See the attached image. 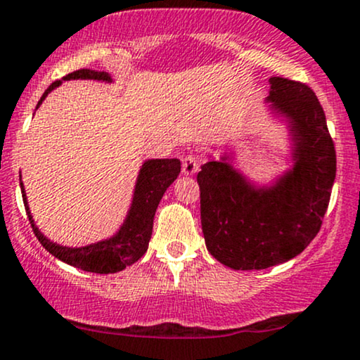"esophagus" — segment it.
<instances>
[{"label": "esophagus", "mask_w": 360, "mask_h": 360, "mask_svg": "<svg viewBox=\"0 0 360 360\" xmlns=\"http://www.w3.org/2000/svg\"><path fill=\"white\" fill-rule=\"evenodd\" d=\"M199 169V161L194 154H188L183 158V174L184 176H193L194 172Z\"/></svg>", "instance_id": "1"}]
</instances>
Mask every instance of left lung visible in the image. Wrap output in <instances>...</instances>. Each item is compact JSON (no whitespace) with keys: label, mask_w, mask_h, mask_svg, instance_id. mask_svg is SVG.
I'll return each mask as SVG.
<instances>
[{"label":"left lung","mask_w":360,"mask_h":360,"mask_svg":"<svg viewBox=\"0 0 360 360\" xmlns=\"http://www.w3.org/2000/svg\"><path fill=\"white\" fill-rule=\"evenodd\" d=\"M269 83L267 101L292 131V169L259 189L227 156L198 172L207 251L236 271L267 269L301 254L321 231L335 179L334 141L316 93L279 76Z\"/></svg>","instance_id":"1"}]
</instances>
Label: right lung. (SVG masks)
<instances>
[{"instance_id": "1", "label": "right lung", "mask_w": 360, "mask_h": 360, "mask_svg": "<svg viewBox=\"0 0 360 360\" xmlns=\"http://www.w3.org/2000/svg\"><path fill=\"white\" fill-rule=\"evenodd\" d=\"M63 79H98V81H111V76L104 71L93 70H78L66 75ZM63 81L58 79L44 91V94L38 101V106L44 101L48 93L58 88ZM36 106V108H38ZM181 172L179 159H149L143 165L136 183L133 204H131L129 214H127L124 224L117 231L116 236L109 238L101 243L84 245V248H65L56 243H51L48 238L41 234L36 227L33 216H31L28 201H26L25 188L21 186L22 202H25L26 214H28L31 227L38 240L51 252L59 261L70 264V266L78 267V269L96 272V274H112V272L126 269L127 266L134 264L143 254L148 251L149 239L153 234V221L156 214L158 204L161 201L162 194L166 189L174 183V179Z\"/></svg>"}]
</instances>
